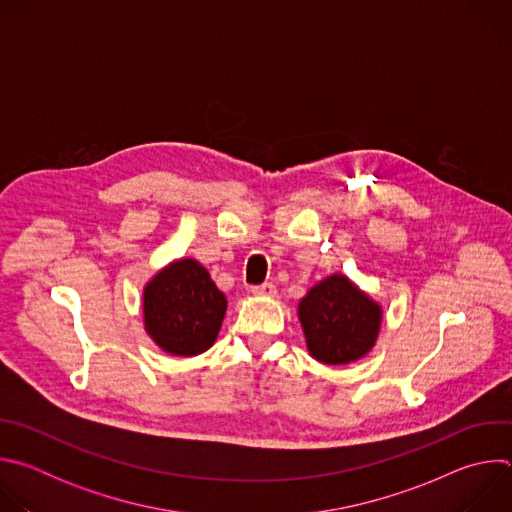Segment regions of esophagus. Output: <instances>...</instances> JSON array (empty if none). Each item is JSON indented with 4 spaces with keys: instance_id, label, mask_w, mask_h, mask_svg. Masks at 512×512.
<instances>
[{
    "instance_id": "obj_1",
    "label": "esophagus",
    "mask_w": 512,
    "mask_h": 512,
    "mask_svg": "<svg viewBox=\"0 0 512 512\" xmlns=\"http://www.w3.org/2000/svg\"><path fill=\"white\" fill-rule=\"evenodd\" d=\"M251 294L259 296V298H273L275 296V285L273 283H261V285H253Z\"/></svg>"
}]
</instances>
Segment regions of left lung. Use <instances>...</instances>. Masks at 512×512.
I'll return each instance as SVG.
<instances>
[{
	"instance_id": "left-lung-1",
	"label": "left lung",
	"mask_w": 512,
	"mask_h": 512,
	"mask_svg": "<svg viewBox=\"0 0 512 512\" xmlns=\"http://www.w3.org/2000/svg\"><path fill=\"white\" fill-rule=\"evenodd\" d=\"M298 318L312 358L348 364L373 350L383 308L346 275L332 273L300 300Z\"/></svg>"
}]
</instances>
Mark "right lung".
Here are the masks:
<instances>
[{"label": "right lung", "mask_w": 512, "mask_h": 512, "mask_svg": "<svg viewBox=\"0 0 512 512\" xmlns=\"http://www.w3.org/2000/svg\"><path fill=\"white\" fill-rule=\"evenodd\" d=\"M143 326L172 356L208 350L221 330L227 298L196 259H176L143 287Z\"/></svg>", "instance_id": "obj_1"}]
</instances>
